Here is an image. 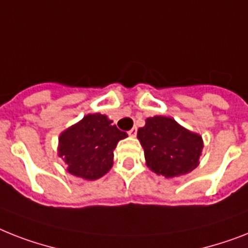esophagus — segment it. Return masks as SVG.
I'll use <instances>...</instances> for the list:
<instances>
[{
  "label": "esophagus",
  "instance_id": "1",
  "mask_svg": "<svg viewBox=\"0 0 248 248\" xmlns=\"http://www.w3.org/2000/svg\"><path fill=\"white\" fill-rule=\"evenodd\" d=\"M136 134H138V128L136 127H132L130 131H128V135H130V136H132V138H135V136H136Z\"/></svg>",
  "mask_w": 248,
  "mask_h": 248
}]
</instances>
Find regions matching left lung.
<instances>
[{
  "mask_svg": "<svg viewBox=\"0 0 248 248\" xmlns=\"http://www.w3.org/2000/svg\"><path fill=\"white\" fill-rule=\"evenodd\" d=\"M146 166L167 178L192 172L204 148L199 134L182 127L170 117L154 116L138 130Z\"/></svg>",
  "mask_w": 248,
  "mask_h": 248,
  "instance_id": "left-lung-1",
  "label": "left lung"
}]
</instances>
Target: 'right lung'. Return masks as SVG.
Segmentation results:
<instances>
[{"label":"right lung","instance_id":"1","mask_svg":"<svg viewBox=\"0 0 248 248\" xmlns=\"http://www.w3.org/2000/svg\"><path fill=\"white\" fill-rule=\"evenodd\" d=\"M127 134L100 113L88 114L60 135L58 155L67 172L84 180L103 177L113 166V150Z\"/></svg>","mask_w":248,"mask_h":248}]
</instances>
